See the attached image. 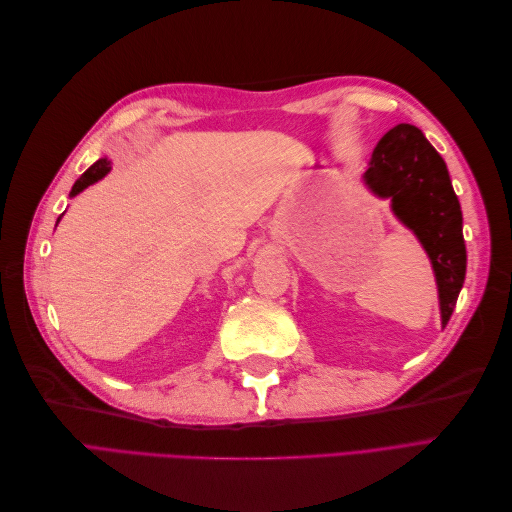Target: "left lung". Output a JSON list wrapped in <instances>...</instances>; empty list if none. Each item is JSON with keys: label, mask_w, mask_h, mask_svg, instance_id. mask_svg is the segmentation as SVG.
Segmentation results:
<instances>
[{"label": "left lung", "mask_w": 512, "mask_h": 512, "mask_svg": "<svg viewBox=\"0 0 512 512\" xmlns=\"http://www.w3.org/2000/svg\"><path fill=\"white\" fill-rule=\"evenodd\" d=\"M363 185L389 200L399 224L423 245L438 286L442 327L451 320L466 280V241L459 198L446 162L425 134L410 123L386 132L371 153Z\"/></svg>", "instance_id": "1"}]
</instances>
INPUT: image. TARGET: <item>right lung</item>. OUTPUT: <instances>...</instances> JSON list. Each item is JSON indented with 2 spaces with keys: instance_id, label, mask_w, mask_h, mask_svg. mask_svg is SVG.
Masks as SVG:
<instances>
[{
  "instance_id": "add662e5",
  "label": "right lung",
  "mask_w": 512,
  "mask_h": 512,
  "mask_svg": "<svg viewBox=\"0 0 512 512\" xmlns=\"http://www.w3.org/2000/svg\"><path fill=\"white\" fill-rule=\"evenodd\" d=\"M108 173H111V160L100 158L98 162H94L85 170V173L81 175V179H76V183L72 185V190H70V198H74L76 194H81L85 188H89V185H94L96 181H100Z\"/></svg>"
}]
</instances>
